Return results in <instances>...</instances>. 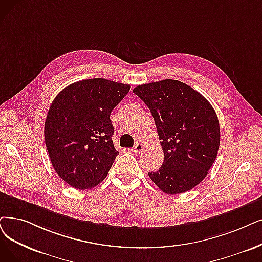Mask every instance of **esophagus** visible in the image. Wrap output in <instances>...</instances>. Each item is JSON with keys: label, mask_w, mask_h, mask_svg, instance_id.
<instances>
[{"label": "esophagus", "mask_w": 262, "mask_h": 262, "mask_svg": "<svg viewBox=\"0 0 262 262\" xmlns=\"http://www.w3.org/2000/svg\"><path fill=\"white\" fill-rule=\"evenodd\" d=\"M143 149H144V145H143L142 143H137V144L134 145V147L132 148L133 152H135V154H140V152H142V151H143Z\"/></svg>", "instance_id": "34e87169"}]
</instances>
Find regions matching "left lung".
Returning a JSON list of instances; mask_svg holds the SVG:
<instances>
[{"instance_id": "obj_1", "label": "left lung", "mask_w": 262, "mask_h": 262, "mask_svg": "<svg viewBox=\"0 0 262 262\" xmlns=\"http://www.w3.org/2000/svg\"><path fill=\"white\" fill-rule=\"evenodd\" d=\"M149 108L164 152L150 180L166 194L192 189L211 169L221 143L217 115L201 93L175 79L133 89Z\"/></svg>"}]
</instances>
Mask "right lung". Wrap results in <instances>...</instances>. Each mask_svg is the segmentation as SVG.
<instances>
[{
    "label": "right lung",
    "instance_id": "obj_1",
    "mask_svg": "<svg viewBox=\"0 0 262 262\" xmlns=\"http://www.w3.org/2000/svg\"><path fill=\"white\" fill-rule=\"evenodd\" d=\"M131 86L104 78L76 81L52 101L44 137L54 170L79 190L100 184L119 154L111 112Z\"/></svg>",
    "mask_w": 262,
    "mask_h": 262
}]
</instances>
